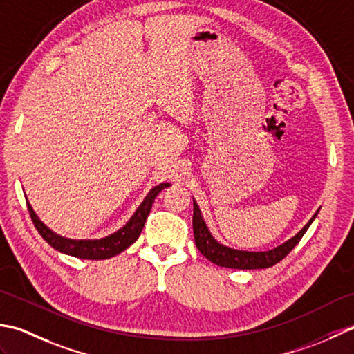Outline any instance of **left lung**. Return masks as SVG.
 <instances>
[{"mask_svg":"<svg viewBox=\"0 0 354 354\" xmlns=\"http://www.w3.org/2000/svg\"><path fill=\"white\" fill-rule=\"evenodd\" d=\"M192 201H194V215H192L194 238H196V246L201 252V255L206 257L209 261H212L214 264L221 266V268L243 269V270L268 269L279 263L281 259L286 258L288 255V252H290L299 243L302 235L306 234V230L310 227V225H312L313 220L316 218V215L319 212L318 209L313 217L307 221V225L302 227L297 235L288 238L287 241L279 244V246L273 248L270 250H264V252H249V250L232 249L215 240L211 234V230H209V227L206 226L197 201L196 200Z\"/></svg>","mask_w":354,"mask_h":354,"instance_id":"1","label":"left lung"}]
</instances>
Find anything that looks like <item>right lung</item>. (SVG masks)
<instances>
[{"label":"right lung","mask_w":354,"mask_h":354,"mask_svg":"<svg viewBox=\"0 0 354 354\" xmlns=\"http://www.w3.org/2000/svg\"><path fill=\"white\" fill-rule=\"evenodd\" d=\"M168 186L171 185L160 183L154 186L153 189L147 194V197L143 198L140 206L136 209L133 217L127 221L125 226H122L119 230H116V232L111 235L99 238V240H71V238H66L59 234H56L39 220V217L36 215L32 205L28 203V201H27V207H28V212H30V217L36 230H38L39 235L57 252L81 258V259H106V258L116 257L118 254H120V252H124L127 248L131 246L137 238H139L143 226H145V221L148 218L151 207H153L156 197L158 196V192Z\"/></svg>","instance_id":"obj_1"}]
</instances>
